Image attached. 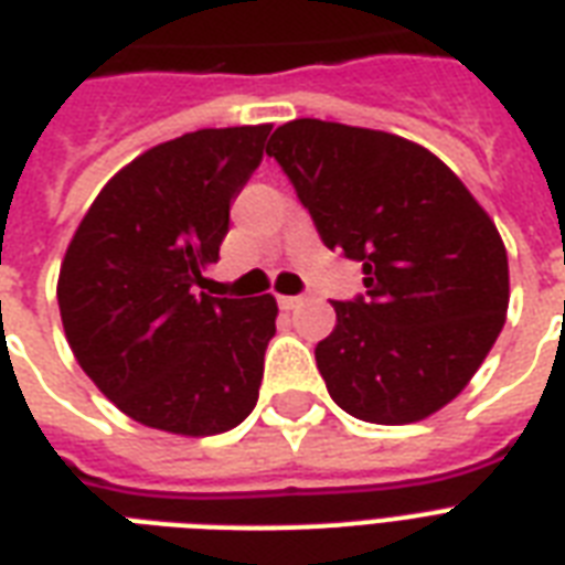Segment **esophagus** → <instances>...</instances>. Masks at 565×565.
I'll use <instances>...</instances> for the list:
<instances>
[{
  "instance_id": "1",
  "label": "esophagus",
  "mask_w": 565,
  "mask_h": 565,
  "mask_svg": "<svg viewBox=\"0 0 565 565\" xmlns=\"http://www.w3.org/2000/svg\"><path fill=\"white\" fill-rule=\"evenodd\" d=\"M308 301V296H278V305H281L284 311H296Z\"/></svg>"
}]
</instances>
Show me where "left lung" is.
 Instances as JSON below:
<instances>
[{
	"label": "left lung",
	"instance_id": "1",
	"mask_svg": "<svg viewBox=\"0 0 565 565\" xmlns=\"http://www.w3.org/2000/svg\"><path fill=\"white\" fill-rule=\"evenodd\" d=\"M266 153L364 292L331 301L317 343L331 399L370 424H415L462 391L507 320L510 266L494 222L454 171L382 129L299 118Z\"/></svg>",
	"mask_w": 565,
	"mask_h": 565
}]
</instances>
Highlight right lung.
<instances>
[{
    "mask_svg": "<svg viewBox=\"0 0 565 565\" xmlns=\"http://www.w3.org/2000/svg\"><path fill=\"white\" fill-rule=\"evenodd\" d=\"M269 124L198 129L150 148L76 227L58 311L79 367L115 406L174 436L234 429L257 406L278 305L195 292Z\"/></svg>",
    "mask_w": 565,
    "mask_h": 565,
    "instance_id": "1",
    "label": "right lung"
}]
</instances>
